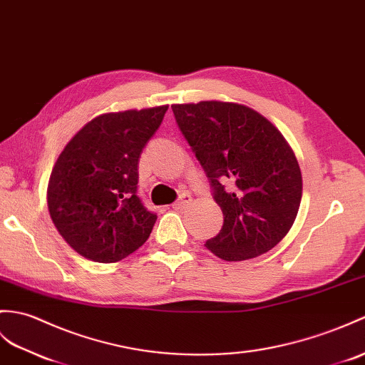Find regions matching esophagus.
<instances>
[{"instance_id": "esophagus-1", "label": "esophagus", "mask_w": 365, "mask_h": 365, "mask_svg": "<svg viewBox=\"0 0 365 365\" xmlns=\"http://www.w3.org/2000/svg\"><path fill=\"white\" fill-rule=\"evenodd\" d=\"M191 200H192V199H191L190 194L183 192L182 196L179 197V200H177V202H174V203H173V208H174V210H183V208H186V207L190 205Z\"/></svg>"}]
</instances>
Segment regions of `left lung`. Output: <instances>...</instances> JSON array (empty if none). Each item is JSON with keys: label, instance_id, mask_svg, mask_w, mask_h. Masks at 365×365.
<instances>
[{"label": "left lung", "instance_id": "left-lung-1", "mask_svg": "<svg viewBox=\"0 0 365 365\" xmlns=\"http://www.w3.org/2000/svg\"><path fill=\"white\" fill-rule=\"evenodd\" d=\"M205 171L224 224L205 247L225 261L269 252L297 216L302 173L283 135L245 106L202 101L171 106Z\"/></svg>", "mask_w": 365, "mask_h": 365}]
</instances>
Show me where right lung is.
Wrapping results in <instances>:
<instances>
[{
  "label": "right lung",
  "mask_w": 365,
  "mask_h": 365,
  "mask_svg": "<svg viewBox=\"0 0 365 365\" xmlns=\"http://www.w3.org/2000/svg\"><path fill=\"white\" fill-rule=\"evenodd\" d=\"M166 110L96 116L58 155L48 185L49 215L82 257L116 262L148 241L157 215L138 196V163Z\"/></svg>",
  "instance_id": "right-lung-1"
}]
</instances>
